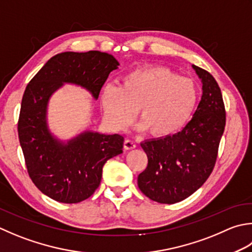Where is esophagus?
<instances>
[{"label": "esophagus", "mask_w": 252, "mask_h": 252, "mask_svg": "<svg viewBox=\"0 0 252 252\" xmlns=\"http://www.w3.org/2000/svg\"><path fill=\"white\" fill-rule=\"evenodd\" d=\"M135 143L131 140H125V142H123V147H125V150H133L135 149Z\"/></svg>", "instance_id": "1"}]
</instances>
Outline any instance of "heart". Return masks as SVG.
I'll return each instance as SVG.
<instances>
[{
	"label": "heart",
	"mask_w": 252,
	"mask_h": 252,
	"mask_svg": "<svg viewBox=\"0 0 252 252\" xmlns=\"http://www.w3.org/2000/svg\"><path fill=\"white\" fill-rule=\"evenodd\" d=\"M103 120L115 131H123L135 116L136 129L155 137L175 134L186 126L198 102V88L188 77L164 66L136 68L122 77L121 85L107 84L100 93Z\"/></svg>",
	"instance_id": "1"
}]
</instances>
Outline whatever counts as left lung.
I'll return each mask as SVG.
<instances>
[{"mask_svg": "<svg viewBox=\"0 0 252 252\" xmlns=\"http://www.w3.org/2000/svg\"><path fill=\"white\" fill-rule=\"evenodd\" d=\"M192 67L202 82V97L192 119L178 133L141 143L149 162L137 177V186L158 203L180 202L204 184L215 166L225 129V106L218 82L208 71Z\"/></svg>", "mask_w": 252, "mask_h": 252, "instance_id": "left-lung-1", "label": "left lung"}]
</instances>
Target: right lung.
I'll return each instance as SVG.
<instances>
[{
  "mask_svg": "<svg viewBox=\"0 0 252 252\" xmlns=\"http://www.w3.org/2000/svg\"><path fill=\"white\" fill-rule=\"evenodd\" d=\"M120 64L100 51L62 52L41 67L25 90L18 137L29 177L43 194L61 203H78L99 187L102 167L123 152V136L84 131L66 142L48 126V103L63 84L85 88L98 99L110 72Z\"/></svg>",
  "mask_w": 252,
  "mask_h": 252,
  "instance_id": "right-lung-1",
  "label": "right lung"
}]
</instances>
